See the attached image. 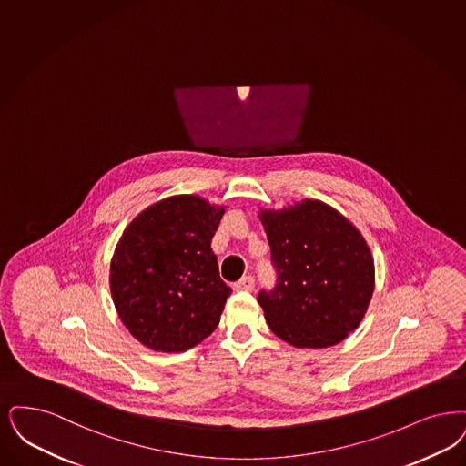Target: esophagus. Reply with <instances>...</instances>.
I'll return each mask as SVG.
<instances>
[{"mask_svg": "<svg viewBox=\"0 0 466 466\" xmlns=\"http://www.w3.org/2000/svg\"><path fill=\"white\" fill-rule=\"evenodd\" d=\"M234 289L236 291H253L255 289V278H251V276L242 278L239 282L234 284Z\"/></svg>", "mask_w": 466, "mask_h": 466, "instance_id": "esophagus-1", "label": "esophagus"}]
</instances>
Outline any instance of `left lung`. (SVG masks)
Masks as SVG:
<instances>
[{
    "mask_svg": "<svg viewBox=\"0 0 466 466\" xmlns=\"http://www.w3.org/2000/svg\"><path fill=\"white\" fill-rule=\"evenodd\" d=\"M278 282L258 303L268 328L299 349L339 343L360 324L374 291L371 251L331 206L305 199L261 211Z\"/></svg>",
    "mask_w": 466,
    "mask_h": 466,
    "instance_id": "1",
    "label": "left lung"
}]
</instances>
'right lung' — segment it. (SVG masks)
<instances>
[{
	"instance_id": "add662e5",
	"label": "right lung",
	"mask_w": 466,
	"mask_h": 466,
	"mask_svg": "<svg viewBox=\"0 0 466 466\" xmlns=\"http://www.w3.org/2000/svg\"><path fill=\"white\" fill-rule=\"evenodd\" d=\"M224 213L198 196H173L142 211L117 242L112 299L152 350L186 352L218 326L232 293L211 249Z\"/></svg>"
}]
</instances>
